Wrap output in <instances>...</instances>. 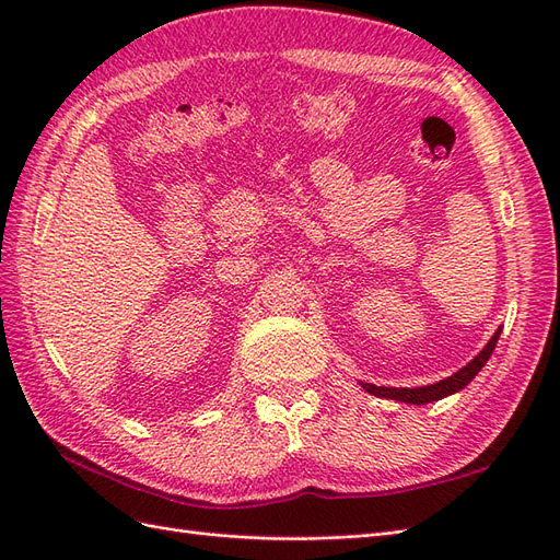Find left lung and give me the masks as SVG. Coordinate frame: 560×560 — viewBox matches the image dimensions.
Masks as SVG:
<instances>
[{"label":"left lung","mask_w":560,"mask_h":560,"mask_svg":"<svg viewBox=\"0 0 560 560\" xmlns=\"http://www.w3.org/2000/svg\"><path fill=\"white\" fill-rule=\"evenodd\" d=\"M500 331L502 327L490 336V341L486 343V348L474 358L471 362H467L460 371H455L453 376L439 381V383H430V385H420V387H385V385H374V383H362L360 385L366 389L369 395L374 397H385V399H395V401H404V404H432V401H439L444 399L448 395H455L460 393V389L471 383V378L479 374V371L483 369V364L488 362L490 354H493L495 346H498V338H500Z\"/></svg>","instance_id":"8db88e82"}]
</instances>
